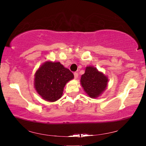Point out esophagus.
<instances>
[{"label":"esophagus","instance_id":"esophagus-1","mask_svg":"<svg viewBox=\"0 0 146 146\" xmlns=\"http://www.w3.org/2000/svg\"><path fill=\"white\" fill-rule=\"evenodd\" d=\"M78 76V73L77 72L74 73V76H75V78H77Z\"/></svg>","mask_w":146,"mask_h":146}]
</instances>
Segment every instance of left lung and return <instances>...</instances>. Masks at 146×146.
I'll return each mask as SVG.
<instances>
[{"label":"left lung","instance_id":"left-lung-1","mask_svg":"<svg viewBox=\"0 0 146 146\" xmlns=\"http://www.w3.org/2000/svg\"><path fill=\"white\" fill-rule=\"evenodd\" d=\"M108 78L94 67H87L81 76V84L86 93L91 98H97L106 90Z\"/></svg>","mask_w":146,"mask_h":146}]
</instances>
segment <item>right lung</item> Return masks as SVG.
<instances>
[{
  "mask_svg": "<svg viewBox=\"0 0 146 146\" xmlns=\"http://www.w3.org/2000/svg\"><path fill=\"white\" fill-rule=\"evenodd\" d=\"M35 87L43 99L55 102L62 95L66 83L74 78L73 73L60 62H46L36 71Z\"/></svg>",
  "mask_w": 146,
  "mask_h": 146,
  "instance_id": "obj_1",
  "label": "right lung"
}]
</instances>
